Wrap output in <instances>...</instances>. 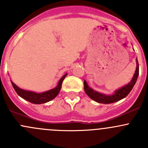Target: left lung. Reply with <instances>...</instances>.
<instances>
[{
    "instance_id": "obj_1",
    "label": "left lung",
    "mask_w": 148,
    "mask_h": 148,
    "mask_svg": "<svg viewBox=\"0 0 148 148\" xmlns=\"http://www.w3.org/2000/svg\"><path fill=\"white\" fill-rule=\"evenodd\" d=\"M137 62V68L135 71V74L133 76V78L131 80V82L128 84L125 85L123 87L120 88V89H117L114 92V93L112 95H106L103 94L99 93V92H96L89 87L85 80L84 81V88L86 95L92 99L96 101L97 102L102 103V104H110L117 102V101L121 100L123 98L126 97L128 94L131 92L132 89L133 88L134 85L136 83L137 79L139 75V64L138 59H136Z\"/></svg>"
}]
</instances>
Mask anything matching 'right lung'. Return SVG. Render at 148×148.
I'll list each match as a JSON object with an SVG mask.
<instances>
[{"instance_id": "add662e5", "label": "right lung", "mask_w": 148, "mask_h": 148, "mask_svg": "<svg viewBox=\"0 0 148 148\" xmlns=\"http://www.w3.org/2000/svg\"><path fill=\"white\" fill-rule=\"evenodd\" d=\"M66 74H65L61 78L59 83H58V85L54 88V89H51V90L47 91V92H43V93H36V92H34L23 90V89H21L19 87H18L13 82H11V84L13 86V89H15L16 93H17L21 97L26 99V100L28 101V102L33 103V104H43V103H46L52 100V99H54V98L57 96L58 94L60 92L61 88H62V84L63 82L64 79Z\"/></svg>"}]
</instances>
